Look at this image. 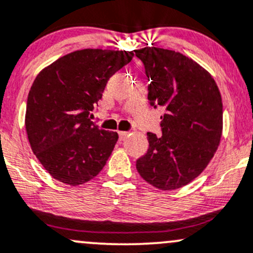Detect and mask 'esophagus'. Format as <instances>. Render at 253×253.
<instances>
[{"mask_svg": "<svg viewBox=\"0 0 253 253\" xmlns=\"http://www.w3.org/2000/svg\"><path fill=\"white\" fill-rule=\"evenodd\" d=\"M128 135V132L126 131H119V138H120V140H124L125 138Z\"/></svg>", "mask_w": 253, "mask_h": 253, "instance_id": "obj_1", "label": "esophagus"}]
</instances>
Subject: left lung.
<instances>
[{"mask_svg":"<svg viewBox=\"0 0 253 253\" xmlns=\"http://www.w3.org/2000/svg\"><path fill=\"white\" fill-rule=\"evenodd\" d=\"M141 60L150 105L163 107L162 135L148 132L149 149L135 167L150 185L171 191L207 168L222 135V98L208 71L190 57L156 46L134 50Z\"/></svg>","mask_w":253,"mask_h":253,"instance_id":"8db88e82","label":"left lung"}]
</instances>
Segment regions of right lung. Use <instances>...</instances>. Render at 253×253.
Returning <instances> with one entry per match:
<instances>
[{"label":"right lung","instance_id":"1","mask_svg":"<svg viewBox=\"0 0 253 253\" xmlns=\"http://www.w3.org/2000/svg\"><path fill=\"white\" fill-rule=\"evenodd\" d=\"M133 55L126 50H77L36 77L25 126L33 154L54 179L77 186L103 169L119 135L93 124L91 112L109 78Z\"/></svg>","mask_w":253,"mask_h":253}]
</instances>
